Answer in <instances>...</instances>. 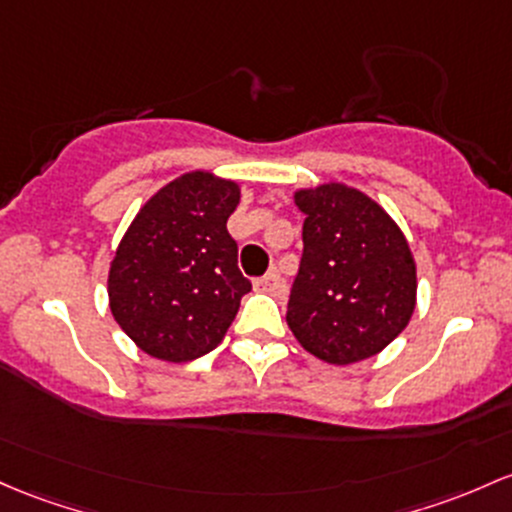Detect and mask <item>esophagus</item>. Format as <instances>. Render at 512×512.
<instances>
[{
	"mask_svg": "<svg viewBox=\"0 0 512 512\" xmlns=\"http://www.w3.org/2000/svg\"><path fill=\"white\" fill-rule=\"evenodd\" d=\"M255 289L257 291H269V294H277V291L284 289V282H282V277H279L277 272H267L265 277L255 279Z\"/></svg>",
	"mask_w": 512,
	"mask_h": 512,
	"instance_id": "esophagus-1",
	"label": "esophagus"
}]
</instances>
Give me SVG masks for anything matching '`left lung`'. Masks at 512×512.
Returning <instances> with one entry per match:
<instances>
[{"mask_svg": "<svg viewBox=\"0 0 512 512\" xmlns=\"http://www.w3.org/2000/svg\"><path fill=\"white\" fill-rule=\"evenodd\" d=\"M303 257L286 323L306 352L328 364L379 355L415 311V260L396 221L342 182L299 189Z\"/></svg>", "mask_w": 512, "mask_h": 512, "instance_id": "8db88e82", "label": "left lung"}]
</instances>
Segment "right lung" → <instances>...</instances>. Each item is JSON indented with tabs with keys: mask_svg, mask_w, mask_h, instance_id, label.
<instances>
[{
	"mask_svg": "<svg viewBox=\"0 0 512 512\" xmlns=\"http://www.w3.org/2000/svg\"><path fill=\"white\" fill-rule=\"evenodd\" d=\"M238 201L233 179L187 172L150 196L121 238L109 269V308L150 357L192 362L228 333L252 289L226 228Z\"/></svg>",
	"mask_w": 512,
	"mask_h": 512,
	"instance_id": "1",
	"label": "right lung"
}]
</instances>
